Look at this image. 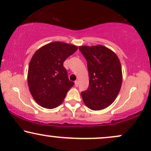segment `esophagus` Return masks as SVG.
Listing matches in <instances>:
<instances>
[{
  "instance_id": "obj_1",
  "label": "esophagus",
  "mask_w": 151,
  "mask_h": 151,
  "mask_svg": "<svg viewBox=\"0 0 151 151\" xmlns=\"http://www.w3.org/2000/svg\"><path fill=\"white\" fill-rule=\"evenodd\" d=\"M75 86L76 87H78V81H75Z\"/></svg>"
}]
</instances>
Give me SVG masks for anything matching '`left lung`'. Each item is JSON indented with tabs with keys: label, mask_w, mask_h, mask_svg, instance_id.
Returning <instances> with one entry per match:
<instances>
[{
	"label": "left lung",
	"mask_w": 151,
	"mask_h": 151,
	"mask_svg": "<svg viewBox=\"0 0 151 151\" xmlns=\"http://www.w3.org/2000/svg\"><path fill=\"white\" fill-rule=\"evenodd\" d=\"M79 50L87 60L89 87L81 95L92 110L109 107L117 97L122 87V71L116 54L102 45L82 46Z\"/></svg>",
	"instance_id": "left-lung-1"
}]
</instances>
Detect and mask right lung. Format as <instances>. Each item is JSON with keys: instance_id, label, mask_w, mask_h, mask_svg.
Masks as SVG:
<instances>
[{"instance_id": "1", "label": "right lung", "mask_w": 151, "mask_h": 151, "mask_svg": "<svg viewBox=\"0 0 151 151\" xmlns=\"http://www.w3.org/2000/svg\"><path fill=\"white\" fill-rule=\"evenodd\" d=\"M77 49L72 44L54 42L43 46L33 55L27 83L32 96L40 106L54 109L64 100L74 83L69 81L63 62Z\"/></svg>"}]
</instances>
